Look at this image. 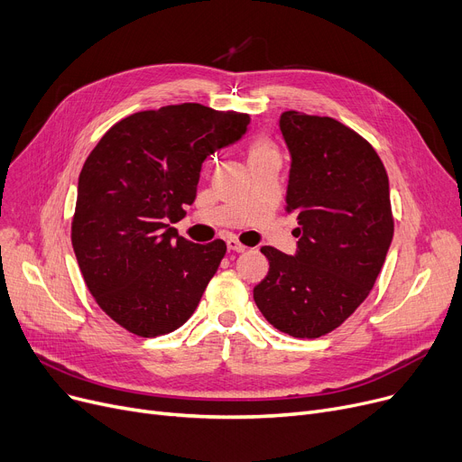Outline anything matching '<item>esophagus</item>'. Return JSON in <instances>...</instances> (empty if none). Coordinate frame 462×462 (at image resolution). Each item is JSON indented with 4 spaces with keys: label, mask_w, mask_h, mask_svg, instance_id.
<instances>
[{
    "label": "esophagus",
    "mask_w": 462,
    "mask_h": 462,
    "mask_svg": "<svg viewBox=\"0 0 462 462\" xmlns=\"http://www.w3.org/2000/svg\"><path fill=\"white\" fill-rule=\"evenodd\" d=\"M226 247H228V251H234V253H245L247 251V247L241 244V241H237L236 237L226 239Z\"/></svg>",
    "instance_id": "esophagus-1"
}]
</instances>
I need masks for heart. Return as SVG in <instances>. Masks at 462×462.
<instances>
[{"mask_svg":"<svg viewBox=\"0 0 462 462\" xmlns=\"http://www.w3.org/2000/svg\"><path fill=\"white\" fill-rule=\"evenodd\" d=\"M265 153H275L273 152V145L265 140V138H256L253 143H251V157L254 155H265Z\"/></svg>","mask_w":462,"mask_h":462,"instance_id":"heart-1","label":"heart"}]
</instances>
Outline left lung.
Wrapping results in <instances>:
<instances>
[{"label": "left lung", "mask_w": 462, "mask_h": 462, "mask_svg": "<svg viewBox=\"0 0 462 462\" xmlns=\"http://www.w3.org/2000/svg\"><path fill=\"white\" fill-rule=\"evenodd\" d=\"M281 133L292 155L286 211L298 215V253L260 251L270 272L253 290L273 328L319 338L365 301L393 237L390 181L373 145L328 116L288 110Z\"/></svg>", "instance_id": "obj_1"}]
</instances>
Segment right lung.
Masks as SVG:
<instances>
[{
    "mask_svg": "<svg viewBox=\"0 0 462 462\" xmlns=\"http://www.w3.org/2000/svg\"><path fill=\"white\" fill-rule=\"evenodd\" d=\"M249 114L199 103L131 114L88 155L70 239L86 286L108 317L138 337L181 328L226 244H192L168 223L197 199L202 162L247 131Z\"/></svg>",
    "mask_w": 462,
    "mask_h": 462,
    "instance_id": "obj_1",
    "label": "right lung"
}]
</instances>
